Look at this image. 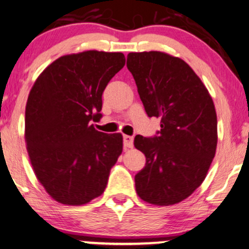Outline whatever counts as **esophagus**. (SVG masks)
<instances>
[{
    "label": "esophagus",
    "instance_id": "obj_1",
    "mask_svg": "<svg viewBox=\"0 0 249 249\" xmlns=\"http://www.w3.org/2000/svg\"><path fill=\"white\" fill-rule=\"evenodd\" d=\"M123 139H124V147L125 148L133 147V137H131V135H124V137H123Z\"/></svg>",
    "mask_w": 249,
    "mask_h": 249
}]
</instances>
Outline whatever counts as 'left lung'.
I'll list each match as a JSON object with an SVG mask.
<instances>
[{
    "label": "left lung",
    "instance_id": "obj_1",
    "mask_svg": "<svg viewBox=\"0 0 249 249\" xmlns=\"http://www.w3.org/2000/svg\"><path fill=\"white\" fill-rule=\"evenodd\" d=\"M126 65L147 115L161 119L155 137L134 138L135 148L146 156V165L134 177L135 191L155 206L179 203L202 184L215 157L213 99L179 57L162 52L130 53Z\"/></svg>",
    "mask_w": 249,
    "mask_h": 249
}]
</instances>
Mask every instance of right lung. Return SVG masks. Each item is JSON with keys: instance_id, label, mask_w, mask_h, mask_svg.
<instances>
[{"instance_id": "obj_1", "label": "right lung", "mask_w": 249, "mask_h": 249, "mask_svg": "<svg viewBox=\"0 0 249 249\" xmlns=\"http://www.w3.org/2000/svg\"><path fill=\"white\" fill-rule=\"evenodd\" d=\"M124 65L122 53L65 55L47 67L31 89L27 153L37 180L59 203L81 206L106 190L123 137L97 131L89 122L102 117L103 90Z\"/></svg>"}]
</instances>
